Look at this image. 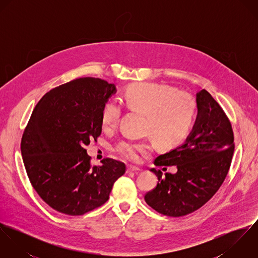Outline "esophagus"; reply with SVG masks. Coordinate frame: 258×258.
Segmentation results:
<instances>
[{
    "mask_svg": "<svg viewBox=\"0 0 258 258\" xmlns=\"http://www.w3.org/2000/svg\"><path fill=\"white\" fill-rule=\"evenodd\" d=\"M127 172H133V173H138L140 172V169L134 166H128L127 167Z\"/></svg>",
    "mask_w": 258,
    "mask_h": 258,
    "instance_id": "34e87169",
    "label": "esophagus"
}]
</instances>
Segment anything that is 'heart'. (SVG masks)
<instances>
[{
    "mask_svg": "<svg viewBox=\"0 0 258 258\" xmlns=\"http://www.w3.org/2000/svg\"><path fill=\"white\" fill-rule=\"evenodd\" d=\"M124 103L131 110L147 116L145 131L158 146L173 148L181 144L192 129L196 114V99L187 92L159 83H134L123 97ZM121 114L120 105L110 100L105 103L101 124L105 130L116 126ZM151 150L147 142L121 141L115 151L129 160H138L140 154Z\"/></svg>",
    "mask_w": 258,
    "mask_h": 258,
    "instance_id": "obj_1",
    "label": "heart"
}]
</instances>
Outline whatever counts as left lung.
<instances>
[{
  "mask_svg": "<svg viewBox=\"0 0 258 258\" xmlns=\"http://www.w3.org/2000/svg\"><path fill=\"white\" fill-rule=\"evenodd\" d=\"M197 118L184 143L156 158V166H176V174L151 169L157 186L145 202L168 217H183L208 203L223 183L234 151L230 122L205 89L197 92Z\"/></svg>",
  "mask_w": 258,
  "mask_h": 258,
  "instance_id": "8db88e82",
  "label": "left lung"
}]
</instances>
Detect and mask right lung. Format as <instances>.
<instances>
[{"label":"right lung","mask_w":258,"mask_h":258,"mask_svg":"<svg viewBox=\"0 0 258 258\" xmlns=\"http://www.w3.org/2000/svg\"><path fill=\"white\" fill-rule=\"evenodd\" d=\"M116 91L100 78H77L44 94L32 113L22 157L38 196L59 213L80 216L100 207L126 171L112 159L91 167L85 150L101 134L102 109Z\"/></svg>","instance_id":"add662e5"}]
</instances>
